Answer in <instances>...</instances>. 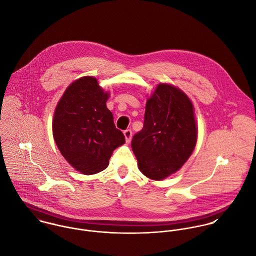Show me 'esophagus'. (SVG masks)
Segmentation results:
<instances>
[{
	"label": "esophagus",
	"mask_w": 256,
	"mask_h": 256,
	"mask_svg": "<svg viewBox=\"0 0 256 256\" xmlns=\"http://www.w3.org/2000/svg\"><path fill=\"white\" fill-rule=\"evenodd\" d=\"M124 138H126V142L128 144L132 140V130H126L124 132Z\"/></svg>",
	"instance_id": "34e87169"
}]
</instances>
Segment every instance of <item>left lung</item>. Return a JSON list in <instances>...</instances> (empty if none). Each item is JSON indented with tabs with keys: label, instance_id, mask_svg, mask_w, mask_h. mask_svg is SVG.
<instances>
[{
	"label": "left lung",
	"instance_id": "obj_1",
	"mask_svg": "<svg viewBox=\"0 0 256 256\" xmlns=\"http://www.w3.org/2000/svg\"><path fill=\"white\" fill-rule=\"evenodd\" d=\"M197 142L193 104L179 89L160 84L148 100L144 128L132 140L140 170L162 180L188 160Z\"/></svg>",
	"mask_w": 256,
	"mask_h": 256
}]
</instances>
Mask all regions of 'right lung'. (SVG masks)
I'll list each match as a JSON object with an SVG mask.
<instances>
[{"mask_svg": "<svg viewBox=\"0 0 256 256\" xmlns=\"http://www.w3.org/2000/svg\"><path fill=\"white\" fill-rule=\"evenodd\" d=\"M104 93L94 77L73 82L64 92L53 116V136L63 157L83 174L104 170L112 152L126 142L114 122Z\"/></svg>", "mask_w": 256, "mask_h": 256, "instance_id": "right-lung-1", "label": "right lung"}]
</instances>
